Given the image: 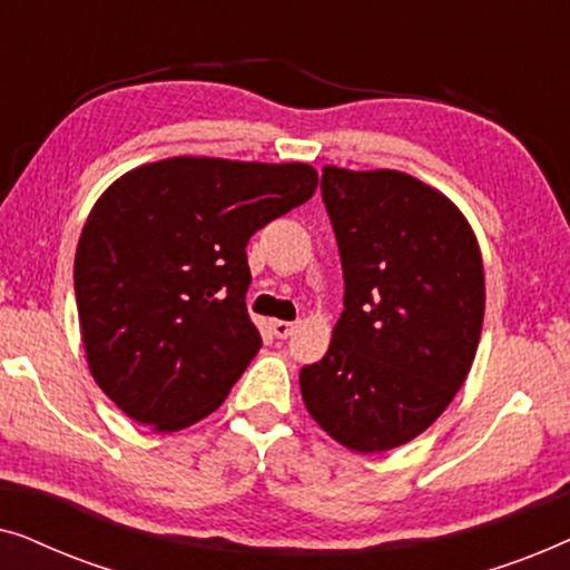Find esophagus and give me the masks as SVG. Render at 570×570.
<instances>
[{
    "mask_svg": "<svg viewBox=\"0 0 570 570\" xmlns=\"http://www.w3.org/2000/svg\"><path fill=\"white\" fill-rule=\"evenodd\" d=\"M272 334H275V337H279V340H287L291 337V334L295 332V322H283V318H272Z\"/></svg>",
    "mask_w": 570,
    "mask_h": 570,
    "instance_id": "34e87169",
    "label": "esophagus"
}]
</instances>
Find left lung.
I'll use <instances>...</instances> for the list:
<instances>
[{"instance_id":"left-lung-1","label":"left lung","mask_w":570,"mask_h":570,"mask_svg":"<svg viewBox=\"0 0 570 570\" xmlns=\"http://www.w3.org/2000/svg\"><path fill=\"white\" fill-rule=\"evenodd\" d=\"M322 197L345 272V311L301 396L357 454L428 431L466 381L485 316V269L462 209L402 170L324 166Z\"/></svg>"}]
</instances>
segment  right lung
<instances>
[{"mask_svg": "<svg viewBox=\"0 0 570 570\" xmlns=\"http://www.w3.org/2000/svg\"><path fill=\"white\" fill-rule=\"evenodd\" d=\"M308 163L176 155L116 178L75 254L85 361L108 400L158 433L213 415L259 353L246 244L314 197Z\"/></svg>", "mask_w": 570, "mask_h": 570, "instance_id": "right-lung-1", "label": "right lung"}]
</instances>
